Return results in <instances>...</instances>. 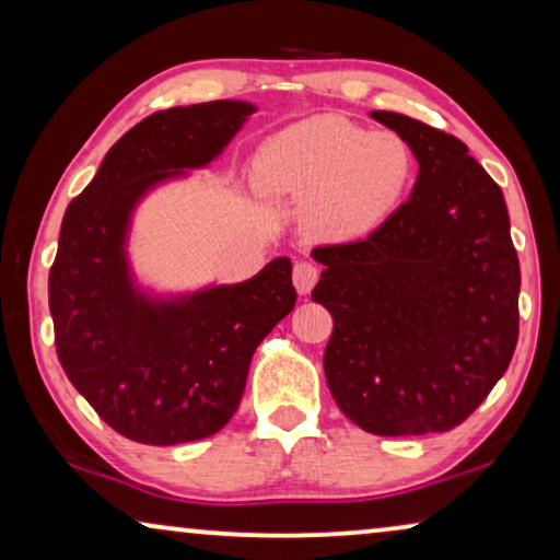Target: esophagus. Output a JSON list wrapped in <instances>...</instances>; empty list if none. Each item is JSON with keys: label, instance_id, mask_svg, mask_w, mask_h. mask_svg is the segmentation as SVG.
I'll return each mask as SVG.
<instances>
[{"label": "esophagus", "instance_id": "1", "mask_svg": "<svg viewBox=\"0 0 560 560\" xmlns=\"http://www.w3.org/2000/svg\"><path fill=\"white\" fill-rule=\"evenodd\" d=\"M318 282V267L313 262H295L293 267V285L301 295L311 293L313 285Z\"/></svg>", "mask_w": 560, "mask_h": 560}]
</instances>
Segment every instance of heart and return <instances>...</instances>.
<instances>
[{"label": "heart", "instance_id": "obj_1", "mask_svg": "<svg viewBox=\"0 0 560 560\" xmlns=\"http://www.w3.org/2000/svg\"><path fill=\"white\" fill-rule=\"evenodd\" d=\"M410 148L393 132H366L324 114L270 137L252 163L267 196L303 203V224L326 242L370 234L400 201L410 180Z\"/></svg>", "mask_w": 560, "mask_h": 560}]
</instances>
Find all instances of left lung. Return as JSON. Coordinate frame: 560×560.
<instances>
[{
	"label": "left lung",
	"instance_id": "1",
	"mask_svg": "<svg viewBox=\"0 0 560 560\" xmlns=\"http://www.w3.org/2000/svg\"><path fill=\"white\" fill-rule=\"evenodd\" d=\"M370 117L408 142L418 178L366 240L313 249L324 272L311 298L334 318L326 382L366 433H443L479 408L515 354L508 203L454 135L397 112Z\"/></svg>",
	"mask_w": 560,
	"mask_h": 560
}]
</instances>
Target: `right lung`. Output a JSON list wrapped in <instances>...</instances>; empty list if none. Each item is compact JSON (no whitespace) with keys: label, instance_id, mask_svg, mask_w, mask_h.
<instances>
[{"label":"right lung","instance_id":"right-lung-1","mask_svg":"<svg viewBox=\"0 0 560 560\" xmlns=\"http://www.w3.org/2000/svg\"><path fill=\"white\" fill-rule=\"evenodd\" d=\"M255 112L221 98L150 114L112 144L66 209L48 278L58 359L129 441L175 446L221 431L240 408L255 349L295 308L288 257L244 282L183 293L142 285L129 259L137 206L211 165Z\"/></svg>","mask_w":560,"mask_h":560}]
</instances>
